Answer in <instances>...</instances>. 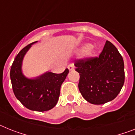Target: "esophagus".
<instances>
[{
  "label": "esophagus",
  "mask_w": 135,
  "mask_h": 135,
  "mask_svg": "<svg viewBox=\"0 0 135 135\" xmlns=\"http://www.w3.org/2000/svg\"><path fill=\"white\" fill-rule=\"evenodd\" d=\"M74 67L75 66L73 63H72V64H70L68 66V69H69V71H73V70H74Z\"/></svg>",
  "instance_id": "esophagus-1"
}]
</instances>
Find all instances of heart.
Returning a JSON list of instances; mask_svg holds the SVG:
<instances>
[{"instance_id":"1","label":"heart","mask_w":135,"mask_h":135,"mask_svg":"<svg viewBox=\"0 0 135 135\" xmlns=\"http://www.w3.org/2000/svg\"><path fill=\"white\" fill-rule=\"evenodd\" d=\"M89 47H90V46H84V49H88V48H89Z\"/></svg>"}]
</instances>
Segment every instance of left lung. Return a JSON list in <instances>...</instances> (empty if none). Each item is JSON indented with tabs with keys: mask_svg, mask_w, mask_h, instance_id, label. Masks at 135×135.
Listing matches in <instances>:
<instances>
[{
	"mask_svg": "<svg viewBox=\"0 0 135 135\" xmlns=\"http://www.w3.org/2000/svg\"><path fill=\"white\" fill-rule=\"evenodd\" d=\"M75 71L80 73L79 90L87 102L104 104L114 99L125 80L123 60L117 49L106 40L99 57L75 60Z\"/></svg>",
	"mask_w": 135,
	"mask_h": 135,
	"instance_id": "1",
	"label": "left lung"
}]
</instances>
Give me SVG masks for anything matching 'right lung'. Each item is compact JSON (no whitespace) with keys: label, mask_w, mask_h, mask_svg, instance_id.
<instances>
[{"label":"right lung","mask_w":135,"mask_h":135,"mask_svg":"<svg viewBox=\"0 0 135 135\" xmlns=\"http://www.w3.org/2000/svg\"><path fill=\"white\" fill-rule=\"evenodd\" d=\"M34 42L31 43L18 53L10 70L12 89L16 97L27 108L35 111L49 110L56 105L60 87L69 73L66 69L62 73L46 72L33 79L27 78L22 72V62L27 51Z\"/></svg>","instance_id":"right-lung-1"}]
</instances>
